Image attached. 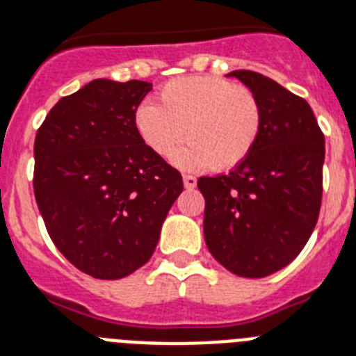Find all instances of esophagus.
<instances>
[{
	"mask_svg": "<svg viewBox=\"0 0 356 356\" xmlns=\"http://www.w3.org/2000/svg\"><path fill=\"white\" fill-rule=\"evenodd\" d=\"M183 181H184V186L190 188V190H192V188H195V184H197L195 175H184Z\"/></svg>",
	"mask_w": 356,
	"mask_h": 356,
	"instance_id": "obj_1",
	"label": "esophagus"
}]
</instances>
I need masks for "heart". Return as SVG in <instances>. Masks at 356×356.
<instances>
[{
    "instance_id": "heart-1",
    "label": "heart",
    "mask_w": 356,
    "mask_h": 356,
    "mask_svg": "<svg viewBox=\"0 0 356 356\" xmlns=\"http://www.w3.org/2000/svg\"><path fill=\"white\" fill-rule=\"evenodd\" d=\"M134 124L148 148L161 159L175 154L184 170L213 166L228 172L243 163L261 136L262 108L250 88L213 76L172 79L161 88L159 104L143 103Z\"/></svg>"
}]
</instances>
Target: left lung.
Listing matches in <instances>:
<instances>
[{"instance_id": "8db88e82", "label": "left lung", "mask_w": 356, "mask_h": 356, "mask_svg": "<svg viewBox=\"0 0 356 356\" xmlns=\"http://www.w3.org/2000/svg\"><path fill=\"white\" fill-rule=\"evenodd\" d=\"M262 108L255 148L232 172L199 177L204 241L238 277L282 270L306 246L322 202L324 134L306 99L259 72L235 70Z\"/></svg>"}]
</instances>
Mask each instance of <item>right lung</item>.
<instances>
[{"instance_id": "add662e5", "label": "right lung", "mask_w": 356, "mask_h": 356, "mask_svg": "<svg viewBox=\"0 0 356 356\" xmlns=\"http://www.w3.org/2000/svg\"><path fill=\"white\" fill-rule=\"evenodd\" d=\"M152 83L94 79L54 104L34 141V195L52 243L94 279L115 280L150 261L181 172L134 124Z\"/></svg>"}]
</instances>
